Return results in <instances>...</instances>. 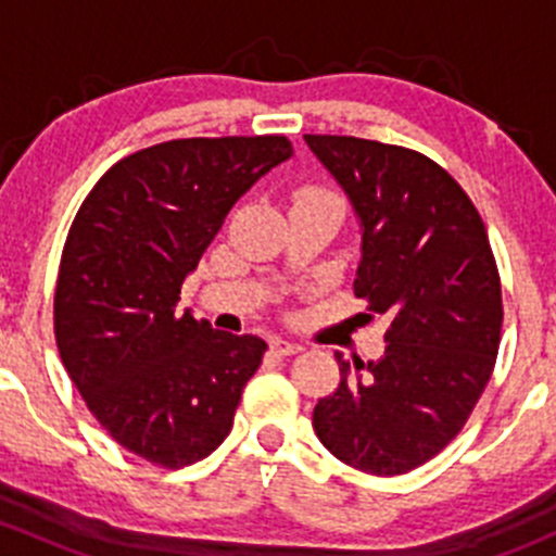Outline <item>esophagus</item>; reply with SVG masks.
I'll return each instance as SVG.
<instances>
[{"instance_id":"34e87169","label":"esophagus","mask_w":556,"mask_h":556,"mask_svg":"<svg viewBox=\"0 0 556 556\" xmlns=\"http://www.w3.org/2000/svg\"><path fill=\"white\" fill-rule=\"evenodd\" d=\"M271 350L277 352V355H299V352H304V346L295 344V341H288V339H271Z\"/></svg>"}]
</instances>
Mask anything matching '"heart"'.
Here are the masks:
<instances>
[{
    "label": "heart",
    "mask_w": 556,
    "mask_h": 556,
    "mask_svg": "<svg viewBox=\"0 0 556 556\" xmlns=\"http://www.w3.org/2000/svg\"><path fill=\"white\" fill-rule=\"evenodd\" d=\"M304 195H319V199H333V201H339V199H336L333 193H330V190H323V188H312V190H306Z\"/></svg>",
    "instance_id": "heart-1"
}]
</instances>
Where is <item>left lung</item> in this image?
Instances as JSON below:
<instances>
[{"mask_svg":"<svg viewBox=\"0 0 556 556\" xmlns=\"http://www.w3.org/2000/svg\"><path fill=\"white\" fill-rule=\"evenodd\" d=\"M361 217L355 295L387 317L384 355H336L341 382L314 406V433L341 463L397 476L468 422L501 346V274L484 220L457 179L401 144L306 134Z\"/></svg>","mask_w":556,"mask_h":556,"instance_id":"obj_1","label":"left lung"}]
</instances>
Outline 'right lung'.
Listing matches in <instances>:
<instances>
[{
	"label": "right lung",
	"instance_id": "1",
	"mask_svg": "<svg viewBox=\"0 0 556 556\" xmlns=\"http://www.w3.org/2000/svg\"><path fill=\"white\" fill-rule=\"evenodd\" d=\"M290 155L282 134L153 144L106 169L72 220L53 299L61 363L99 425L148 463L185 468L231 433L266 341L174 306L239 195Z\"/></svg>",
	"mask_w": 556,
	"mask_h": 556
}]
</instances>
